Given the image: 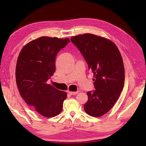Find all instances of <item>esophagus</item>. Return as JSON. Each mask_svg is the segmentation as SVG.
I'll return each instance as SVG.
<instances>
[{"mask_svg": "<svg viewBox=\"0 0 146 146\" xmlns=\"http://www.w3.org/2000/svg\"><path fill=\"white\" fill-rule=\"evenodd\" d=\"M78 93V91L76 92H72V91H69V94L70 95H76Z\"/></svg>", "mask_w": 146, "mask_h": 146, "instance_id": "esophagus-1", "label": "esophagus"}]
</instances>
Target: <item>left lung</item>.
Segmentation results:
<instances>
[{"instance_id": "1", "label": "left lung", "mask_w": 146, "mask_h": 146, "mask_svg": "<svg viewBox=\"0 0 146 146\" xmlns=\"http://www.w3.org/2000/svg\"><path fill=\"white\" fill-rule=\"evenodd\" d=\"M76 46L94 74L95 90L88 91L84 110L90 116L100 117L116 102L124 86L125 72L121 53L108 39L90 33L72 36Z\"/></svg>"}]
</instances>
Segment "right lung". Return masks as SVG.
<instances>
[{
	"instance_id": "1",
	"label": "right lung",
	"mask_w": 146,
	"mask_h": 146,
	"mask_svg": "<svg viewBox=\"0 0 146 146\" xmlns=\"http://www.w3.org/2000/svg\"><path fill=\"white\" fill-rule=\"evenodd\" d=\"M68 38L42 36L27 44L17 60L16 80L22 98L41 115L52 117L63 110L64 91L47 83L55 71V58Z\"/></svg>"
}]
</instances>
